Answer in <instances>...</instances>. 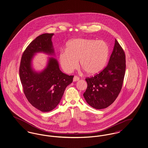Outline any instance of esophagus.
Masks as SVG:
<instances>
[{"instance_id":"esophagus-1","label":"esophagus","mask_w":148,"mask_h":148,"mask_svg":"<svg viewBox=\"0 0 148 148\" xmlns=\"http://www.w3.org/2000/svg\"><path fill=\"white\" fill-rule=\"evenodd\" d=\"M79 80V77H77V76H74L73 77V82H77Z\"/></svg>"}]
</instances>
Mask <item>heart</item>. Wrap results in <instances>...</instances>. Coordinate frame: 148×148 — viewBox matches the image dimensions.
Masks as SVG:
<instances>
[{
	"label": "heart",
	"instance_id": "heart-1",
	"mask_svg": "<svg viewBox=\"0 0 148 148\" xmlns=\"http://www.w3.org/2000/svg\"><path fill=\"white\" fill-rule=\"evenodd\" d=\"M109 55V47L104 40L75 39L66 44V49L59 53V61L64 71L71 73L79 65L90 75H95L105 68Z\"/></svg>",
	"mask_w": 148,
	"mask_h": 148
}]
</instances>
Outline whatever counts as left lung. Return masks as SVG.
<instances>
[{
    "label": "left lung",
    "instance_id": "1",
    "mask_svg": "<svg viewBox=\"0 0 148 148\" xmlns=\"http://www.w3.org/2000/svg\"><path fill=\"white\" fill-rule=\"evenodd\" d=\"M125 62V53L115 39L107 66L95 76L85 79L88 86L83 96L89 106L101 109L110 106L115 100L122 88Z\"/></svg>",
    "mask_w": 148,
    "mask_h": 148
}]
</instances>
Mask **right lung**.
Segmentation results:
<instances>
[{
  "mask_svg": "<svg viewBox=\"0 0 148 148\" xmlns=\"http://www.w3.org/2000/svg\"><path fill=\"white\" fill-rule=\"evenodd\" d=\"M53 35L42 34L30 42L22 55L19 67V76L26 98L32 106L42 112L56 108L74 77L60 71L58 61L53 57L49 58L47 67L42 71L36 72L32 68V59L36 53L54 54L51 42Z\"/></svg>",
  "mask_w": 148,
  "mask_h": 148,
  "instance_id": "right-lung-1",
  "label": "right lung"
}]
</instances>
